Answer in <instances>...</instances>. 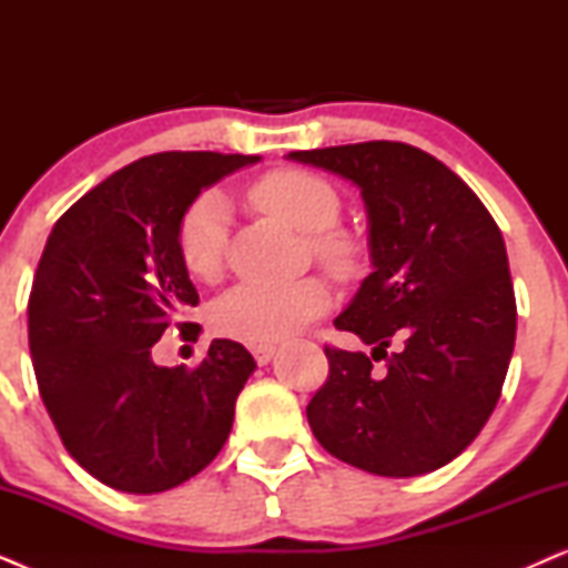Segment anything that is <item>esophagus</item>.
I'll return each mask as SVG.
<instances>
[{"instance_id":"34e87169","label":"esophagus","mask_w":568,"mask_h":568,"mask_svg":"<svg viewBox=\"0 0 568 568\" xmlns=\"http://www.w3.org/2000/svg\"><path fill=\"white\" fill-rule=\"evenodd\" d=\"M247 348H251L253 359L258 362V364H266V362L271 359V356H274V352H276L274 344H251Z\"/></svg>"}]
</instances>
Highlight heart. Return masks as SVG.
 <instances>
[{
	"label": "heart",
	"instance_id": "b5f03b06",
	"mask_svg": "<svg viewBox=\"0 0 568 568\" xmlns=\"http://www.w3.org/2000/svg\"><path fill=\"white\" fill-rule=\"evenodd\" d=\"M251 201L263 214L305 232L313 258L331 274H352L359 258L354 237L336 224L344 212L341 193L323 175L284 168L251 185ZM183 268L199 282H214L230 247V206L220 191H204L185 209L175 232ZM331 292L315 276L292 284H240L216 300L212 323L222 336L268 344L305 328L325 313Z\"/></svg>",
	"mask_w": 568,
	"mask_h": 568
}]
</instances>
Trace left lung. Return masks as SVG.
Segmentation results:
<instances>
[{"instance_id":"obj_1","label":"left lung","mask_w":568,"mask_h":568,"mask_svg":"<svg viewBox=\"0 0 568 568\" xmlns=\"http://www.w3.org/2000/svg\"><path fill=\"white\" fill-rule=\"evenodd\" d=\"M290 158L359 185L375 266L336 317L372 356L325 346L328 377L307 406L315 439L377 476L437 470L484 429L515 352L499 224L460 175L418 146L359 142ZM372 358L386 367L375 371Z\"/></svg>"}]
</instances>
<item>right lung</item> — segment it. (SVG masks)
I'll return each instance as SVG.
<instances>
[{
  "mask_svg": "<svg viewBox=\"0 0 568 568\" xmlns=\"http://www.w3.org/2000/svg\"><path fill=\"white\" fill-rule=\"evenodd\" d=\"M255 154L160 152L115 170L53 224L28 300V344L43 406L67 453L100 484L168 491L206 468L230 437L255 369L237 341L201 364L158 367L152 346L199 305L175 247L201 189Z\"/></svg>",
  "mask_w": 568,
  "mask_h": 568,
  "instance_id": "obj_1",
  "label": "right lung"
}]
</instances>
